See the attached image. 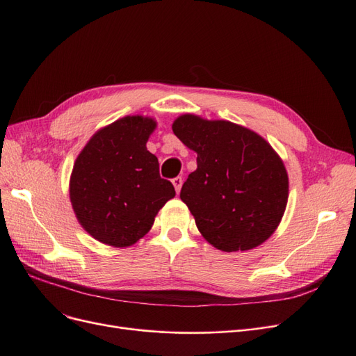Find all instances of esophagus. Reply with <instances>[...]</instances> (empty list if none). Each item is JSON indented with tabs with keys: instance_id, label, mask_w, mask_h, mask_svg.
<instances>
[{
	"instance_id": "obj_1",
	"label": "esophagus",
	"mask_w": 356,
	"mask_h": 356,
	"mask_svg": "<svg viewBox=\"0 0 356 356\" xmlns=\"http://www.w3.org/2000/svg\"><path fill=\"white\" fill-rule=\"evenodd\" d=\"M172 184H174L177 193H179V190H181V187H182V178H181V177L174 178V179H172Z\"/></svg>"
}]
</instances>
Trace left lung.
<instances>
[{
  "label": "left lung",
  "instance_id": "left-lung-1",
  "mask_svg": "<svg viewBox=\"0 0 356 356\" xmlns=\"http://www.w3.org/2000/svg\"><path fill=\"white\" fill-rule=\"evenodd\" d=\"M172 131L197 153V169L179 197L203 238L224 252L250 251L270 238L289 191L285 165L272 145L251 129L195 114L177 117Z\"/></svg>",
  "mask_w": 356,
  "mask_h": 356
}]
</instances>
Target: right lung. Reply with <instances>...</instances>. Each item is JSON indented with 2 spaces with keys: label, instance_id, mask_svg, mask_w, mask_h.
Instances as JSON below:
<instances>
[{
  "label": "right lung",
  "instance_id": "right-lung-1",
  "mask_svg": "<svg viewBox=\"0 0 356 356\" xmlns=\"http://www.w3.org/2000/svg\"><path fill=\"white\" fill-rule=\"evenodd\" d=\"M156 127L153 117L118 118L99 129L74 161L72 209L81 227L101 243L132 246L175 197L170 181L160 178L157 157L147 149Z\"/></svg>",
  "mask_w": 356,
  "mask_h": 356
}]
</instances>
